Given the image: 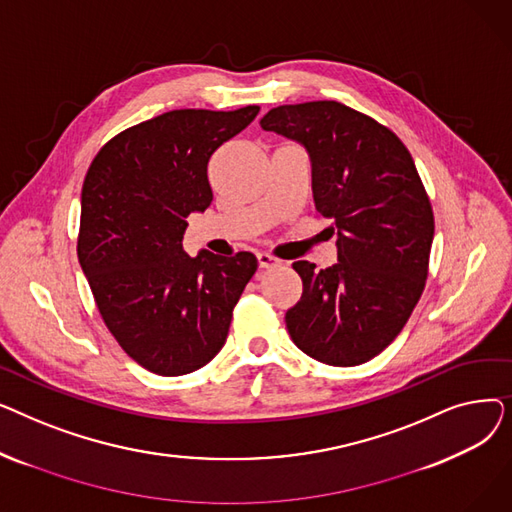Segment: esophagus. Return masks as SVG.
Instances as JSON below:
<instances>
[{"mask_svg": "<svg viewBox=\"0 0 512 512\" xmlns=\"http://www.w3.org/2000/svg\"><path fill=\"white\" fill-rule=\"evenodd\" d=\"M257 261H259L261 270H272V267H278V265H280V259H276V257L270 255V253H257Z\"/></svg>", "mask_w": 512, "mask_h": 512, "instance_id": "obj_1", "label": "esophagus"}]
</instances>
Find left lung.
Masks as SVG:
<instances>
[{
    "instance_id": "8db88e82",
    "label": "left lung",
    "mask_w": 512,
    "mask_h": 512,
    "mask_svg": "<svg viewBox=\"0 0 512 512\" xmlns=\"http://www.w3.org/2000/svg\"><path fill=\"white\" fill-rule=\"evenodd\" d=\"M261 128L305 145L315 209L338 234L336 265L292 263L303 294L288 334L315 361L361 365L405 328L425 288L434 211L415 161L390 128L338 101L274 107Z\"/></svg>"
}]
</instances>
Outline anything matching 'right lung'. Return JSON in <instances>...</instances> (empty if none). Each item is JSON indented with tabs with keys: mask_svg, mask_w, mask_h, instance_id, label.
I'll return each instance as SVG.
<instances>
[{
	"mask_svg": "<svg viewBox=\"0 0 512 512\" xmlns=\"http://www.w3.org/2000/svg\"><path fill=\"white\" fill-rule=\"evenodd\" d=\"M259 105L172 110L107 141L83 182L76 253L103 324L122 351L157 375H184L222 351L257 257L182 249L186 218L213 193L207 164Z\"/></svg>",
	"mask_w": 512,
	"mask_h": 512,
	"instance_id": "add662e5",
	"label": "right lung"
}]
</instances>
